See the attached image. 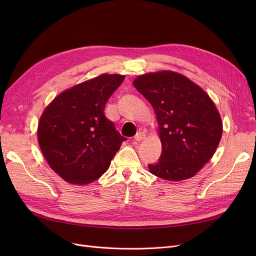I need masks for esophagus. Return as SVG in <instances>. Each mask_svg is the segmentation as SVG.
I'll return each mask as SVG.
<instances>
[{
  "label": "esophagus",
  "mask_w": 256,
  "mask_h": 256,
  "mask_svg": "<svg viewBox=\"0 0 256 256\" xmlns=\"http://www.w3.org/2000/svg\"><path fill=\"white\" fill-rule=\"evenodd\" d=\"M144 138H145V134L142 132V131H140V132H138V134L134 136V140L138 141V142H140V141L144 140Z\"/></svg>",
  "instance_id": "1"
}]
</instances>
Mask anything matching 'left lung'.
I'll use <instances>...</instances> for the list:
<instances>
[{
  "mask_svg": "<svg viewBox=\"0 0 256 256\" xmlns=\"http://www.w3.org/2000/svg\"><path fill=\"white\" fill-rule=\"evenodd\" d=\"M136 88L152 106L159 124L162 152L152 174L166 180L194 176L210 160L222 136L214 104L198 85L173 72L140 76Z\"/></svg>",
  "mask_w": 256,
  "mask_h": 256,
  "instance_id": "obj_1",
  "label": "left lung"
}]
</instances>
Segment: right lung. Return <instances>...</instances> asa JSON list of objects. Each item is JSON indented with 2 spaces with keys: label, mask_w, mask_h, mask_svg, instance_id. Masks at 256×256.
I'll list each match as a JSON object with an SVG mask.
<instances>
[{
  "label": "right lung",
  "mask_w": 256,
  "mask_h": 256,
  "mask_svg": "<svg viewBox=\"0 0 256 256\" xmlns=\"http://www.w3.org/2000/svg\"><path fill=\"white\" fill-rule=\"evenodd\" d=\"M125 76L102 74L60 94L38 124V143L54 172L86 184L102 176L127 140L104 115L108 99Z\"/></svg>",
  "instance_id": "1"
}]
</instances>
